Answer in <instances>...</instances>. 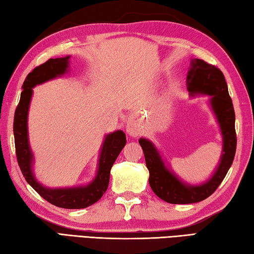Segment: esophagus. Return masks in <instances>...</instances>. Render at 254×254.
I'll return each instance as SVG.
<instances>
[{"mask_svg":"<svg viewBox=\"0 0 254 254\" xmlns=\"http://www.w3.org/2000/svg\"><path fill=\"white\" fill-rule=\"evenodd\" d=\"M126 131L132 137H136L139 135L140 132L139 124H138L137 119L135 117L129 118V121L127 122V125H126Z\"/></svg>","mask_w":254,"mask_h":254,"instance_id":"1","label":"esophagus"}]
</instances>
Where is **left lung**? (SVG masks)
<instances>
[{"label":"left lung","mask_w":254,"mask_h":254,"mask_svg":"<svg viewBox=\"0 0 254 254\" xmlns=\"http://www.w3.org/2000/svg\"><path fill=\"white\" fill-rule=\"evenodd\" d=\"M187 84L191 94L201 93L211 96L210 102L223 136V152L221 162L212 178L204 185L193 187L185 185L177 179L165 167L155 146L149 140L140 138L139 143L149 170V185L152 191L160 199L175 204L199 202L211 195L230 169L237 149V133L234 127L236 114L222 71L217 66L195 59L191 62Z\"/></svg>","instance_id":"1"}]
</instances>
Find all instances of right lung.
I'll return each instance as SVG.
<instances>
[{"instance_id":"obj_1","label":"right lung","mask_w":254,"mask_h":254,"mask_svg":"<svg viewBox=\"0 0 254 254\" xmlns=\"http://www.w3.org/2000/svg\"><path fill=\"white\" fill-rule=\"evenodd\" d=\"M67 57L50 59L45 63L36 66L28 73L22 86L20 103L15 109L13 123L14 141L17 164L20 166L23 176L36 192L46 201L64 209H83L97 202L108 188L111 169L124 146L126 145V135L122 130L107 135L100 154L97 176L92 184L86 187L69 189H47L35 180L32 172L33 155L28 146L27 138V113L28 105L32 97L33 87L46 80L63 75L68 66Z\"/></svg>"}]
</instances>
